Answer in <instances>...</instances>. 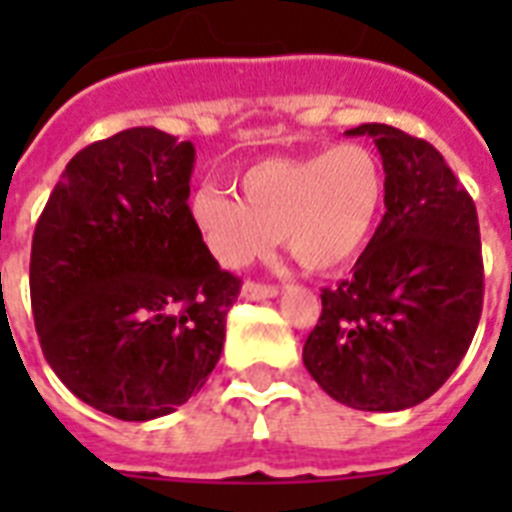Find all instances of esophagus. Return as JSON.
Returning <instances> with one entry per match:
<instances>
[{
  "label": "esophagus",
  "mask_w": 512,
  "mask_h": 512,
  "mask_svg": "<svg viewBox=\"0 0 512 512\" xmlns=\"http://www.w3.org/2000/svg\"><path fill=\"white\" fill-rule=\"evenodd\" d=\"M241 295L247 297V300H271V297L279 295V287H276V284H257V281H244Z\"/></svg>",
  "instance_id": "34e87169"
}]
</instances>
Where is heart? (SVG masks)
Returning a JSON list of instances; mask_svg holds the SVG:
<instances>
[{"mask_svg": "<svg viewBox=\"0 0 512 512\" xmlns=\"http://www.w3.org/2000/svg\"><path fill=\"white\" fill-rule=\"evenodd\" d=\"M241 199L212 185L188 201L193 225L223 265L265 255L281 236L311 271H332L364 249L385 201V175L369 148L342 143L305 156L263 159L239 175Z\"/></svg>", "mask_w": 512, "mask_h": 512, "instance_id": "heart-1", "label": "heart"}]
</instances>
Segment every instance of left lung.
<instances>
[{
	"mask_svg": "<svg viewBox=\"0 0 512 512\" xmlns=\"http://www.w3.org/2000/svg\"><path fill=\"white\" fill-rule=\"evenodd\" d=\"M385 170V217L348 279L321 289L305 369L361 412H401L460 366L484 308L476 204L428 140L361 124Z\"/></svg>",
	"mask_w": 512,
	"mask_h": 512,
	"instance_id": "1",
	"label": "left lung"
}]
</instances>
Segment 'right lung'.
Returning <instances> with one entry per match:
<instances>
[{"mask_svg":"<svg viewBox=\"0 0 512 512\" xmlns=\"http://www.w3.org/2000/svg\"><path fill=\"white\" fill-rule=\"evenodd\" d=\"M196 151L154 127L82 148L31 241L39 345L76 398L146 422L199 393L241 279L209 255L188 212Z\"/></svg>","mask_w":512,"mask_h":512,"instance_id":"add662e5","label":"right lung"}]
</instances>
